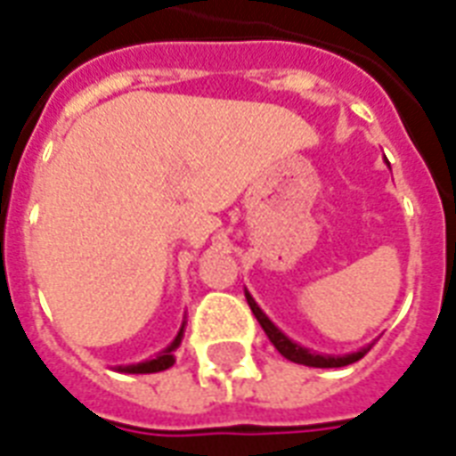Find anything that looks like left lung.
Segmentation results:
<instances>
[{
	"instance_id": "obj_1",
	"label": "left lung",
	"mask_w": 456,
	"mask_h": 456,
	"mask_svg": "<svg viewBox=\"0 0 456 456\" xmlns=\"http://www.w3.org/2000/svg\"><path fill=\"white\" fill-rule=\"evenodd\" d=\"M246 301L251 305L253 315L258 318L260 328L265 330L267 339L274 344V349L282 354L284 359L294 361V363H304V366H311V368H342V366H349L354 361L363 359L368 352H370V346L373 344H368V346H361L359 352L354 354H344V356H332V354H318V352H311V349H305L301 344H297L294 339L284 335L282 330L277 328L270 318H267L265 313L260 311V305L256 304V298L246 291Z\"/></svg>"
}]
</instances>
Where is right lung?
Masks as SVG:
<instances>
[{"mask_svg":"<svg viewBox=\"0 0 456 456\" xmlns=\"http://www.w3.org/2000/svg\"><path fill=\"white\" fill-rule=\"evenodd\" d=\"M183 325L186 322H182V330L176 332V337H174V342L167 346V349H162L159 354H155L152 359H145L141 361V363H131V366H117V370L119 373H159V370H167V368H172L174 366V352L179 349V344H182L183 339Z\"/></svg>","mask_w":456,"mask_h":456,"instance_id":"right-lung-1","label":"right lung"}]
</instances>
